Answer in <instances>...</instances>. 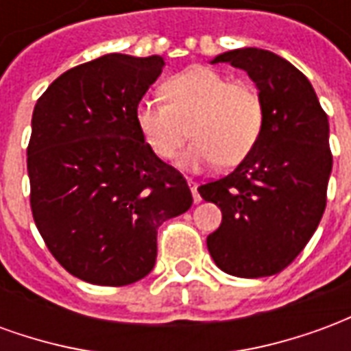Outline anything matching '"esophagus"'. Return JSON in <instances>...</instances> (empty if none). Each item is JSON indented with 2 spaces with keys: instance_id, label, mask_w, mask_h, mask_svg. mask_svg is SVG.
I'll return each instance as SVG.
<instances>
[{
  "instance_id": "obj_1",
  "label": "esophagus",
  "mask_w": 351,
  "mask_h": 351,
  "mask_svg": "<svg viewBox=\"0 0 351 351\" xmlns=\"http://www.w3.org/2000/svg\"><path fill=\"white\" fill-rule=\"evenodd\" d=\"M190 188H191V195H193V201L199 203V201H201V195H199V191H197V184L190 182Z\"/></svg>"
}]
</instances>
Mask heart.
Returning <instances> with one entry per match:
<instances>
[{
	"mask_svg": "<svg viewBox=\"0 0 351 351\" xmlns=\"http://www.w3.org/2000/svg\"><path fill=\"white\" fill-rule=\"evenodd\" d=\"M163 101H141L138 133L160 160H173L191 135L195 143L180 165L188 171L221 161L237 165L254 150L263 131L265 108L258 88L229 82L210 67H190L163 82Z\"/></svg>",
	"mask_w": 351,
	"mask_h": 351,
	"instance_id": "1",
	"label": "heart"
}]
</instances>
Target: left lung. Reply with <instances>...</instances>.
Segmentation results:
<instances>
[{
	"instance_id": "left-lung-1",
	"label": "left lung",
	"mask_w": 351,
	"mask_h": 351,
	"mask_svg": "<svg viewBox=\"0 0 351 351\" xmlns=\"http://www.w3.org/2000/svg\"><path fill=\"white\" fill-rule=\"evenodd\" d=\"M248 73L263 99V131L239 167L199 188L220 206L221 223L206 237L214 263L241 278L284 271L319 226L332 169L329 120L297 67L261 49L223 52Z\"/></svg>"
}]
</instances>
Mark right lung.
I'll list each match as a JSON object with an SVG mask.
<instances>
[{"label":"right lung","instance_id":"add662e5","mask_svg":"<svg viewBox=\"0 0 351 351\" xmlns=\"http://www.w3.org/2000/svg\"><path fill=\"white\" fill-rule=\"evenodd\" d=\"M163 58L107 54L60 75L37 99L29 205L50 254L97 286L145 278L158 228L193 203L188 182L138 133L135 108Z\"/></svg>","mask_w":351,"mask_h":351}]
</instances>
